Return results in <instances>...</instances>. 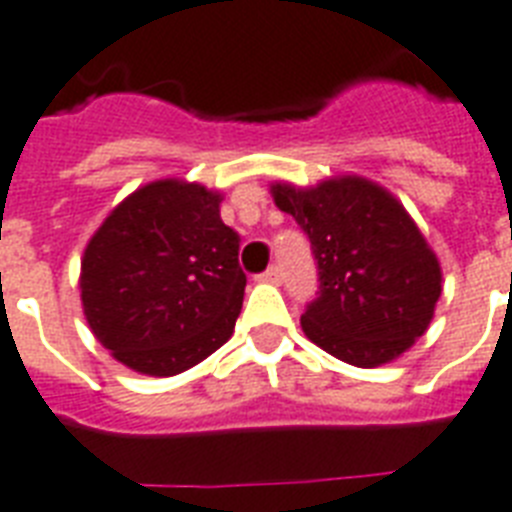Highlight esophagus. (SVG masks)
Returning a JSON list of instances; mask_svg holds the SVG:
<instances>
[{
    "mask_svg": "<svg viewBox=\"0 0 512 512\" xmlns=\"http://www.w3.org/2000/svg\"><path fill=\"white\" fill-rule=\"evenodd\" d=\"M260 282L279 284V282H282V268H279V265H271V268H268V271L260 273Z\"/></svg>",
    "mask_w": 512,
    "mask_h": 512,
    "instance_id": "esophagus-1",
    "label": "esophagus"
}]
</instances>
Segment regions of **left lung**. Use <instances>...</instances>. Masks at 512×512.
<instances>
[{
	"mask_svg": "<svg viewBox=\"0 0 512 512\" xmlns=\"http://www.w3.org/2000/svg\"><path fill=\"white\" fill-rule=\"evenodd\" d=\"M311 241L319 292L300 317L308 341L357 368L397 360L427 333L440 263L395 195L362 177L271 185Z\"/></svg>",
	"mask_w": 512,
	"mask_h": 512,
	"instance_id": "obj_1",
	"label": "left lung"
}]
</instances>
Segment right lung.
Segmentation results:
<instances>
[{
  "instance_id": "1",
  "label": "right lung",
  "mask_w": 512,
  "mask_h": 512,
  "mask_svg": "<svg viewBox=\"0 0 512 512\" xmlns=\"http://www.w3.org/2000/svg\"><path fill=\"white\" fill-rule=\"evenodd\" d=\"M222 195L182 179L139 187L88 241L80 298L93 335L144 376H177L228 341L244 303Z\"/></svg>"
}]
</instances>
